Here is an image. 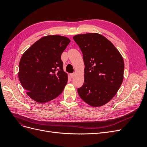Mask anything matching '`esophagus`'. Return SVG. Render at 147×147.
<instances>
[{
  "instance_id": "esophagus-1",
  "label": "esophagus",
  "mask_w": 147,
  "mask_h": 147,
  "mask_svg": "<svg viewBox=\"0 0 147 147\" xmlns=\"http://www.w3.org/2000/svg\"><path fill=\"white\" fill-rule=\"evenodd\" d=\"M75 75H76V74H75V73H72V74H70V76L71 78H74L75 77Z\"/></svg>"
}]
</instances>
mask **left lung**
Returning a JSON list of instances; mask_svg holds the SVG:
<instances>
[{
  "label": "left lung",
  "instance_id": "1",
  "mask_svg": "<svg viewBox=\"0 0 147 147\" xmlns=\"http://www.w3.org/2000/svg\"><path fill=\"white\" fill-rule=\"evenodd\" d=\"M83 53L84 83L78 88L81 99L92 107L109 102L117 94L123 80V57L113 44L97 33L78 34L73 37Z\"/></svg>",
  "mask_w": 147,
  "mask_h": 147
}]
</instances>
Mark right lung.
<instances>
[{
	"mask_svg": "<svg viewBox=\"0 0 147 147\" xmlns=\"http://www.w3.org/2000/svg\"><path fill=\"white\" fill-rule=\"evenodd\" d=\"M70 40L58 35L35 42L22 56L18 77L27 94L38 103L55 99L63 91L68 77L61 56Z\"/></svg>",
	"mask_w": 147,
	"mask_h": 147,
	"instance_id": "right-lung-1",
	"label": "right lung"
}]
</instances>
